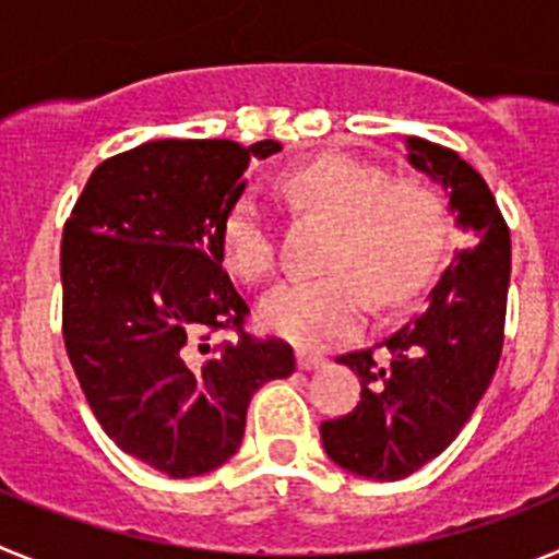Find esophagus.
<instances>
[{"label": "esophagus", "instance_id": "34e87169", "mask_svg": "<svg viewBox=\"0 0 559 559\" xmlns=\"http://www.w3.org/2000/svg\"><path fill=\"white\" fill-rule=\"evenodd\" d=\"M324 364V358L319 353H308V349H299L296 353V367L305 369V372H310V369H319Z\"/></svg>", "mask_w": 559, "mask_h": 559}]
</instances>
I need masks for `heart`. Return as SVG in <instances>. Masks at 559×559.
Instances as JSON below:
<instances>
[{
  "label": "heart",
  "mask_w": 559,
  "mask_h": 559,
  "mask_svg": "<svg viewBox=\"0 0 559 559\" xmlns=\"http://www.w3.org/2000/svg\"><path fill=\"white\" fill-rule=\"evenodd\" d=\"M283 192L299 210L333 221L319 280H288L260 302L271 333L322 347L355 333L374 302H406L426 285L445 240V201L417 179L392 181L386 167L328 153L283 176ZM221 249L231 271L260 283L276 265L269 212L254 195L231 201L221 221Z\"/></svg>",
  "instance_id": "heart-1"
}]
</instances>
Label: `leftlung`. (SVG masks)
Returning <instances> with one entry per match:
<instances>
[{
  "label": "left lung",
  "mask_w": 559,
  "mask_h": 559,
  "mask_svg": "<svg viewBox=\"0 0 559 559\" xmlns=\"http://www.w3.org/2000/svg\"><path fill=\"white\" fill-rule=\"evenodd\" d=\"M412 167L445 187L462 249L428 294L426 308L374 349L338 355L360 378V403L322 423L338 467L397 481L451 445L476 412L503 347L510 288V229L487 181L456 151L406 136Z\"/></svg>",
  "instance_id": "obj_1"
}]
</instances>
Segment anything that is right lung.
Listing matches in <instances>:
<instances>
[{
  "label": "right lung",
  "instance_id": "add662e5",
  "mask_svg": "<svg viewBox=\"0 0 559 559\" xmlns=\"http://www.w3.org/2000/svg\"><path fill=\"white\" fill-rule=\"evenodd\" d=\"M280 151L274 140L145 142L95 167L63 226L72 369L117 448L170 478L237 453L251 394L296 367L290 344L243 330L249 305L221 249L243 173ZM215 329H235L238 341L210 354Z\"/></svg>",
  "mask_w": 559,
  "mask_h": 559
}]
</instances>
